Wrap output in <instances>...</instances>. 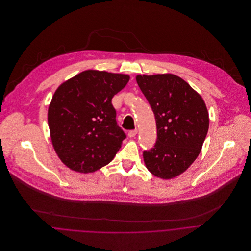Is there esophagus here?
Instances as JSON below:
<instances>
[{"label": "esophagus", "instance_id": "34e87169", "mask_svg": "<svg viewBox=\"0 0 251 251\" xmlns=\"http://www.w3.org/2000/svg\"><path fill=\"white\" fill-rule=\"evenodd\" d=\"M136 134H137V130H136V129H134V130H130V131H128V133H127V135H128V137H129V138L134 137Z\"/></svg>", "mask_w": 251, "mask_h": 251}]
</instances>
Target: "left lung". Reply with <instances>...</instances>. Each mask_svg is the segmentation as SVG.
Instances as JSON below:
<instances>
[{
    "label": "left lung",
    "instance_id": "left-lung-1",
    "mask_svg": "<svg viewBox=\"0 0 251 251\" xmlns=\"http://www.w3.org/2000/svg\"><path fill=\"white\" fill-rule=\"evenodd\" d=\"M137 84L156 122L157 139L143 152L147 169L160 179L183 173L199 155L209 129L202 97L179 76L137 75Z\"/></svg>",
    "mask_w": 251,
    "mask_h": 251
}]
</instances>
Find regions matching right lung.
Returning <instances> with one entry per match:
<instances>
[{
  "instance_id": "1",
  "label": "right lung",
  "mask_w": 251,
  "mask_h": 251,
  "mask_svg": "<svg viewBox=\"0 0 251 251\" xmlns=\"http://www.w3.org/2000/svg\"><path fill=\"white\" fill-rule=\"evenodd\" d=\"M128 81L126 74L90 70L56 90L48 126L54 150L70 169L92 173L114 158L126 136L111 101Z\"/></svg>"
}]
</instances>
